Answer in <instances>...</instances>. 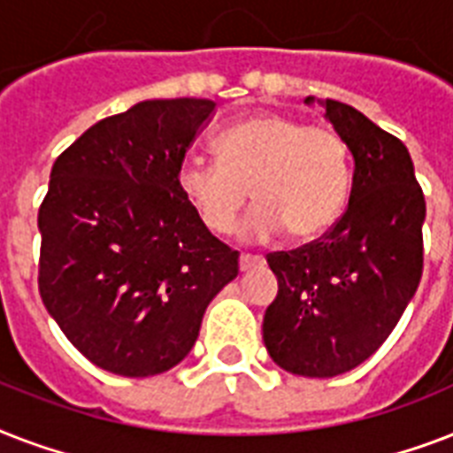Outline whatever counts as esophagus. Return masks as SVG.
Returning a JSON list of instances; mask_svg holds the SVG:
<instances>
[{
	"label": "esophagus",
	"instance_id": "34e87169",
	"mask_svg": "<svg viewBox=\"0 0 453 453\" xmlns=\"http://www.w3.org/2000/svg\"><path fill=\"white\" fill-rule=\"evenodd\" d=\"M263 258L261 256H249V254H242L240 256V270L242 273H247V270L251 268H258V265H263Z\"/></svg>",
	"mask_w": 453,
	"mask_h": 453
}]
</instances>
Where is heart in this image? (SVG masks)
<instances>
[{
  "mask_svg": "<svg viewBox=\"0 0 453 453\" xmlns=\"http://www.w3.org/2000/svg\"><path fill=\"white\" fill-rule=\"evenodd\" d=\"M213 152L219 164L188 157L176 171L178 192L209 233H233L249 188L256 204L240 227L244 240H273L284 227L315 240L343 211L350 155L334 129L261 112L220 131Z\"/></svg>",
  "mask_w": 453,
  "mask_h": 453,
  "instance_id": "b5f03b06",
  "label": "heart"
}]
</instances>
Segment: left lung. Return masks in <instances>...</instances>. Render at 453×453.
I'll list each match as a JSON object with an SVG mask.
<instances>
[{
	"label": "left lung",
	"mask_w": 453,
	"mask_h": 453,
	"mask_svg": "<svg viewBox=\"0 0 453 453\" xmlns=\"http://www.w3.org/2000/svg\"><path fill=\"white\" fill-rule=\"evenodd\" d=\"M319 103L355 159L350 202L319 240L268 256L280 291L263 317L273 362L308 379L350 372L390 336L421 282L426 220L400 138L345 103Z\"/></svg>",
	"instance_id": "1"
}]
</instances>
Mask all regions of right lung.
Listing matches in <instances>:
<instances>
[{"label": "right lung", "instance_id": "1", "mask_svg": "<svg viewBox=\"0 0 453 453\" xmlns=\"http://www.w3.org/2000/svg\"><path fill=\"white\" fill-rule=\"evenodd\" d=\"M216 103H136L56 159L39 206V294L77 350L145 379L183 362L206 305L240 273L178 192L176 171Z\"/></svg>", "mask_w": 453, "mask_h": 453}]
</instances>
